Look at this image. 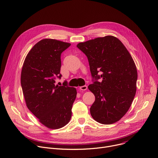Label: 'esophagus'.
I'll return each instance as SVG.
<instances>
[{"mask_svg":"<svg viewBox=\"0 0 158 158\" xmlns=\"http://www.w3.org/2000/svg\"><path fill=\"white\" fill-rule=\"evenodd\" d=\"M88 89L87 85H82V86L79 87V90L81 91H85Z\"/></svg>","mask_w":158,"mask_h":158,"instance_id":"esophagus-1","label":"esophagus"}]
</instances>
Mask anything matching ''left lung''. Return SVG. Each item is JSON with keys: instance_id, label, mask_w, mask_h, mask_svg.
I'll use <instances>...</instances> for the list:
<instances>
[{"instance_id": "obj_1", "label": "left lung", "mask_w": 158, "mask_h": 158, "mask_svg": "<svg viewBox=\"0 0 158 158\" xmlns=\"http://www.w3.org/2000/svg\"><path fill=\"white\" fill-rule=\"evenodd\" d=\"M77 47L87 56L93 77L88 86L95 96L92 117L105 125L118 122L136 93L137 71L132 56L120 40L110 35L79 43Z\"/></svg>"}]
</instances>
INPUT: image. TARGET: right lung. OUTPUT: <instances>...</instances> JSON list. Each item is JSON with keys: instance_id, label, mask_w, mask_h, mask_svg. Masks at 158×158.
I'll return each mask as SVG.
<instances>
[{"instance_id": "obj_1", "label": "right lung", "mask_w": 158, "mask_h": 158, "mask_svg": "<svg viewBox=\"0 0 158 158\" xmlns=\"http://www.w3.org/2000/svg\"><path fill=\"white\" fill-rule=\"evenodd\" d=\"M70 46L69 43L44 39L27 53L21 74V84L26 106L39 121L51 129L66 125L72 116V107L77 91L55 85L61 78V53Z\"/></svg>"}]
</instances>
